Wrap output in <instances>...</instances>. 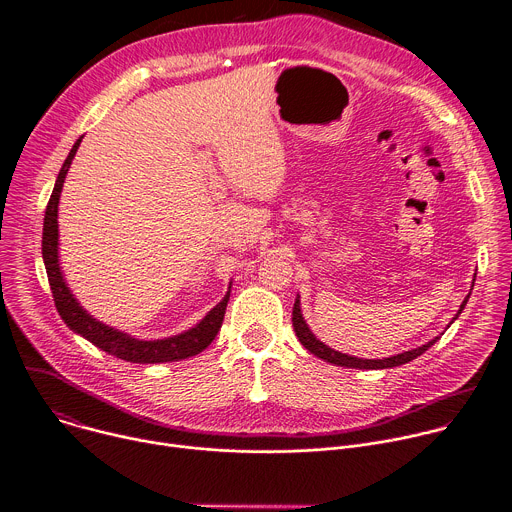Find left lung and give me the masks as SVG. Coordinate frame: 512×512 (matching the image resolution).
<instances>
[{
    "label": "left lung",
    "instance_id": "left-lung-1",
    "mask_svg": "<svg viewBox=\"0 0 512 512\" xmlns=\"http://www.w3.org/2000/svg\"><path fill=\"white\" fill-rule=\"evenodd\" d=\"M472 287H474V283H472ZM468 298H470V294L466 296V300L462 302V306H460V310H458V314L454 316V320L462 314V310L466 308V304H468ZM452 320V322H454ZM291 322H294V330H296V336L300 338V342L314 354V356H318V358H322V360H326V362H330V364H336V367H346V369H369V371H377V369H391V367H399V364H405V362H409V360H413V358H417L419 354H423L431 344H435L437 340H440V336H435L433 340H429V342H425V344H421V346H417V348H411V350H405V352H401V354H393V356H389V358H358V356H350V354H344V352H338V350H334V348H330L328 344H324L322 340H318L316 338V334L310 330V326L306 324V320H304V314H302V304H300V296L296 298V304H294V312H291ZM450 322V324H452ZM450 324H448V328H450Z\"/></svg>",
    "mask_w": 512,
    "mask_h": 512
}]
</instances>
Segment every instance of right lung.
Wrapping results in <instances>:
<instances>
[{
    "label": "right lung",
    "instance_id": "obj_1",
    "mask_svg": "<svg viewBox=\"0 0 512 512\" xmlns=\"http://www.w3.org/2000/svg\"><path fill=\"white\" fill-rule=\"evenodd\" d=\"M81 141H83V137L77 139V143L72 145L70 154L66 156L64 164L58 172L52 196L48 200L46 214H44L42 259H44V267H46V273H48L54 304H56V310H58L60 318L75 334L87 338L91 344L99 346L107 354L117 356V358L127 360V362L158 364V362H174V360H184V358L196 356L198 352H202L214 340V336L218 334V330H221V326H223V318H225V310H227V304H229V298H231L233 281L229 283L227 296L221 302H218L196 326H192L190 330H184L176 336L158 338V340H139V338H133L127 332H121L113 326H107V324L99 322L97 318H93L79 304V300L75 296H72V291H70V287L64 279V273L60 269V259H58V202H60V192H62L64 178L68 174L72 158L77 156Z\"/></svg>",
    "mask_w": 512,
    "mask_h": 512
}]
</instances>
